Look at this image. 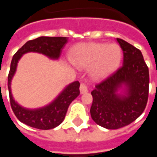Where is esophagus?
<instances>
[{
  "label": "esophagus",
  "mask_w": 157,
  "mask_h": 157,
  "mask_svg": "<svg viewBox=\"0 0 157 157\" xmlns=\"http://www.w3.org/2000/svg\"><path fill=\"white\" fill-rule=\"evenodd\" d=\"M80 92L82 94H84V93H86L88 92V86L85 83H82L81 86H80Z\"/></svg>",
  "instance_id": "esophagus-1"
}]
</instances>
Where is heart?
<instances>
[{
    "mask_svg": "<svg viewBox=\"0 0 157 157\" xmlns=\"http://www.w3.org/2000/svg\"><path fill=\"white\" fill-rule=\"evenodd\" d=\"M123 52L117 44L85 43L71 49L70 61L76 67L89 68L94 80L106 78L116 71L121 64Z\"/></svg>",
    "mask_w": 157,
    "mask_h": 157,
    "instance_id": "obj_1",
    "label": "heart"
}]
</instances>
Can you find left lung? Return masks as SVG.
I'll return each mask as SVG.
<instances>
[{
    "instance_id": "8db88e82",
    "label": "left lung",
    "mask_w": 157,
    "mask_h": 157,
    "mask_svg": "<svg viewBox=\"0 0 157 157\" xmlns=\"http://www.w3.org/2000/svg\"><path fill=\"white\" fill-rule=\"evenodd\" d=\"M123 65L92 92L91 117L97 124L117 129L138 118L148 100L149 70L140 49L117 39Z\"/></svg>"
}]
</instances>
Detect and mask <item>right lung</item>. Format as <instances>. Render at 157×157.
I'll list each match as a JSON object with an SVG mask.
<instances>
[{
    "label": "right lung",
    "instance_id": "obj_1",
    "mask_svg": "<svg viewBox=\"0 0 157 157\" xmlns=\"http://www.w3.org/2000/svg\"><path fill=\"white\" fill-rule=\"evenodd\" d=\"M67 42V37L42 36L27 42L12 57L7 82L11 107L19 121L30 127L46 130L60 124L65 119L69 105L80 94V83L78 81H75L66 86L61 92L47 105L39 109H27L15 101L12 93V80L17 71V63L22 55L29 52L42 54L50 59L57 60L60 57L62 49Z\"/></svg>",
    "mask_w": 157,
    "mask_h": 157
}]
</instances>
